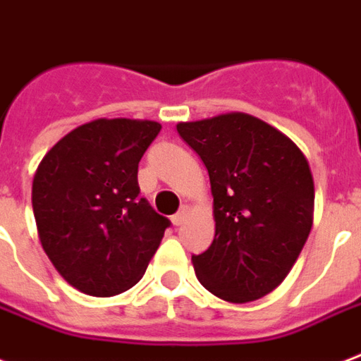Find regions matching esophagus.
Segmentation results:
<instances>
[{
  "label": "esophagus",
  "instance_id": "obj_1",
  "mask_svg": "<svg viewBox=\"0 0 361 361\" xmlns=\"http://www.w3.org/2000/svg\"><path fill=\"white\" fill-rule=\"evenodd\" d=\"M185 217H187V210H185V208H181V210L178 212L176 216H172V224H174V225H181V224H183V221H185Z\"/></svg>",
  "mask_w": 361,
  "mask_h": 361
}]
</instances>
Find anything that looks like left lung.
Here are the masks:
<instances>
[{"mask_svg":"<svg viewBox=\"0 0 361 361\" xmlns=\"http://www.w3.org/2000/svg\"><path fill=\"white\" fill-rule=\"evenodd\" d=\"M210 176L216 235L192 255L197 279L229 302H250L279 288L312 229L314 180L290 137L254 115L178 123Z\"/></svg>","mask_w":361,"mask_h":361,"instance_id":"1","label":"left lung"}]
</instances>
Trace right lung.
<instances>
[{
	"instance_id": "add662e5",
	"label": "right lung",
	"mask_w": 361,
	"mask_h": 361,
	"mask_svg": "<svg viewBox=\"0 0 361 361\" xmlns=\"http://www.w3.org/2000/svg\"><path fill=\"white\" fill-rule=\"evenodd\" d=\"M159 132L155 121H90L37 166L32 206L41 246L60 276L87 295L130 290L170 225L137 197V162Z\"/></svg>"
}]
</instances>
